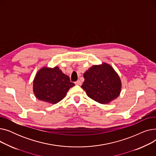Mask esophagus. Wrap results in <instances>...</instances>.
Returning a JSON list of instances; mask_svg holds the SVG:
<instances>
[{
  "instance_id": "1",
  "label": "esophagus",
  "mask_w": 156,
  "mask_h": 156,
  "mask_svg": "<svg viewBox=\"0 0 156 156\" xmlns=\"http://www.w3.org/2000/svg\"><path fill=\"white\" fill-rule=\"evenodd\" d=\"M75 83L76 85H81V82L80 80L76 81Z\"/></svg>"
}]
</instances>
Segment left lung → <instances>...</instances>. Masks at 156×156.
I'll use <instances>...</instances> for the list:
<instances>
[{"label":"left lung","instance_id":"8db88e82","mask_svg":"<svg viewBox=\"0 0 156 156\" xmlns=\"http://www.w3.org/2000/svg\"><path fill=\"white\" fill-rule=\"evenodd\" d=\"M81 85L87 95L101 104H108L119 96L121 80L116 72L108 64L94 65L84 74Z\"/></svg>","mask_w":156,"mask_h":156}]
</instances>
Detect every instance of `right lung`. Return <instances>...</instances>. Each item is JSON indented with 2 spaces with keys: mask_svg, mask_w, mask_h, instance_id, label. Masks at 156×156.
Masks as SVG:
<instances>
[{
  "mask_svg": "<svg viewBox=\"0 0 156 156\" xmlns=\"http://www.w3.org/2000/svg\"><path fill=\"white\" fill-rule=\"evenodd\" d=\"M75 84L59 67L42 68L34 80V92L38 99L51 104L61 101Z\"/></svg>",
  "mask_w": 156,
  "mask_h": 156,
  "instance_id": "add662e5",
  "label": "right lung"
}]
</instances>
